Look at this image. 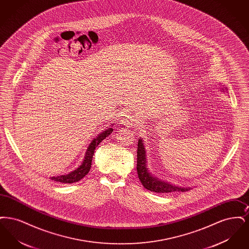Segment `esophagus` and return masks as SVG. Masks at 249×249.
Returning a JSON list of instances; mask_svg holds the SVG:
<instances>
[{"label":"esophagus","mask_w":249,"mask_h":249,"mask_svg":"<svg viewBox=\"0 0 249 249\" xmlns=\"http://www.w3.org/2000/svg\"><path fill=\"white\" fill-rule=\"evenodd\" d=\"M122 121H123L125 124H129V125L133 124V119H132V117H130V116H126L124 119H122Z\"/></svg>","instance_id":"esophagus-1"}]
</instances>
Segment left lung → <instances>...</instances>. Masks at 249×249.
Segmentation results:
<instances>
[{
	"label": "left lung",
	"instance_id": "8db88e82",
	"mask_svg": "<svg viewBox=\"0 0 249 249\" xmlns=\"http://www.w3.org/2000/svg\"><path fill=\"white\" fill-rule=\"evenodd\" d=\"M137 173L138 178L140 179L142 186L146 190L150 191H154L157 193H169L174 191H186L189 190L188 189H182L178 188L176 186L167 184L165 182L160 181L157 178L151 176L149 172L147 171V165H146V156H145V149L143 146V143L141 139L138 141V147H137Z\"/></svg>",
	"mask_w": 249,
	"mask_h": 249
}]
</instances>
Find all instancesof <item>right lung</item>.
I'll list each match as a JSON object with an SVG mask.
<instances>
[{"label":"right lung","mask_w":249,"mask_h":249,"mask_svg":"<svg viewBox=\"0 0 249 249\" xmlns=\"http://www.w3.org/2000/svg\"><path fill=\"white\" fill-rule=\"evenodd\" d=\"M113 131L112 128H107V130H104L102 133H100L96 138L93 139V141L90 142V144L89 145L87 152L84 158L83 162L82 164L79 166L77 169H75L73 172L69 173L68 175H64V176H59V177H54L51 178V180L56 181V182H60V183H64V184H71V183H75L78 182L79 180H81L82 178L88 175V173L90 170L91 167V161H92V158L94 155L95 148L98 146V144L102 142L103 140H105L109 134H111Z\"/></svg>","instance_id":"right-lung-1"}]
</instances>
